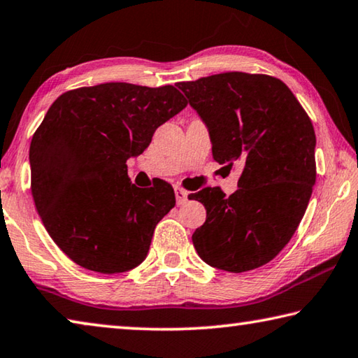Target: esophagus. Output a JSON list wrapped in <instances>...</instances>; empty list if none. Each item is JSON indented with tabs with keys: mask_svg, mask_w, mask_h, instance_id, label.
I'll use <instances>...</instances> for the list:
<instances>
[{
	"mask_svg": "<svg viewBox=\"0 0 358 358\" xmlns=\"http://www.w3.org/2000/svg\"><path fill=\"white\" fill-rule=\"evenodd\" d=\"M174 195H176V201H178V204H184V203H187L189 192L180 189V187H174Z\"/></svg>",
	"mask_w": 358,
	"mask_h": 358,
	"instance_id": "34e87169",
	"label": "esophagus"
}]
</instances>
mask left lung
<instances>
[{
  "label": "left lung",
  "mask_w": 358,
  "mask_h": 358,
  "mask_svg": "<svg viewBox=\"0 0 358 358\" xmlns=\"http://www.w3.org/2000/svg\"><path fill=\"white\" fill-rule=\"evenodd\" d=\"M209 130L218 163L241 162L231 196L214 187L192 193L206 222L192 236L206 264L241 273L272 261L296 233L316 182V135L283 81L227 72L178 83Z\"/></svg>",
  "instance_id": "8db88e82"
}]
</instances>
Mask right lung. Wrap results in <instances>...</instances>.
I'll return each mask as SVG.
<instances>
[{
    "mask_svg": "<svg viewBox=\"0 0 358 358\" xmlns=\"http://www.w3.org/2000/svg\"><path fill=\"white\" fill-rule=\"evenodd\" d=\"M187 106L174 86L103 83L67 91L31 140V193L43 227L78 266L122 273L146 259L154 229L174 208L173 187L140 189L129 159Z\"/></svg>",
    "mask_w": 358,
    "mask_h": 358,
    "instance_id": "right-lung-1",
    "label": "right lung"
}]
</instances>
